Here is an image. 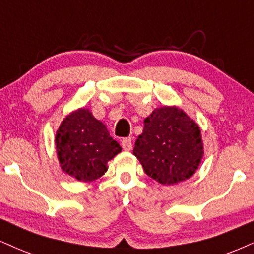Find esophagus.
Listing matches in <instances>:
<instances>
[{
  "instance_id": "34e87169",
  "label": "esophagus",
  "mask_w": 254,
  "mask_h": 254,
  "mask_svg": "<svg viewBox=\"0 0 254 254\" xmlns=\"http://www.w3.org/2000/svg\"><path fill=\"white\" fill-rule=\"evenodd\" d=\"M121 145H122V148H124L125 151H130L133 147L132 139H130V137H125V139L121 141Z\"/></svg>"
}]
</instances>
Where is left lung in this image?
<instances>
[{
	"instance_id": "obj_1",
	"label": "left lung",
	"mask_w": 254,
	"mask_h": 254,
	"mask_svg": "<svg viewBox=\"0 0 254 254\" xmlns=\"http://www.w3.org/2000/svg\"><path fill=\"white\" fill-rule=\"evenodd\" d=\"M133 154L146 174L158 183H181L190 179L201 162V130L181 108L162 106L143 120Z\"/></svg>"
}]
</instances>
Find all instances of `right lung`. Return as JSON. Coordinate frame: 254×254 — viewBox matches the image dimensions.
I'll return each mask as SVG.
<instances>
[{
    "label": "right lung",
    "instance_id": "add662e5",
    "mask_svg": "<svg viewBox=\"0 0 254 254\" xmlns=\"http://www.w3.org/2000/svg\"><path fill=\"white\" fill-rule=\"evenodd\" d=\"M55 146L61 170L83 183L102 177L107 162L121 152L105 125L84 107L64 119L56 130Z\"/></svg>",
    "mask_w": 254,
    "mask_h": 254
}]
</instances>
